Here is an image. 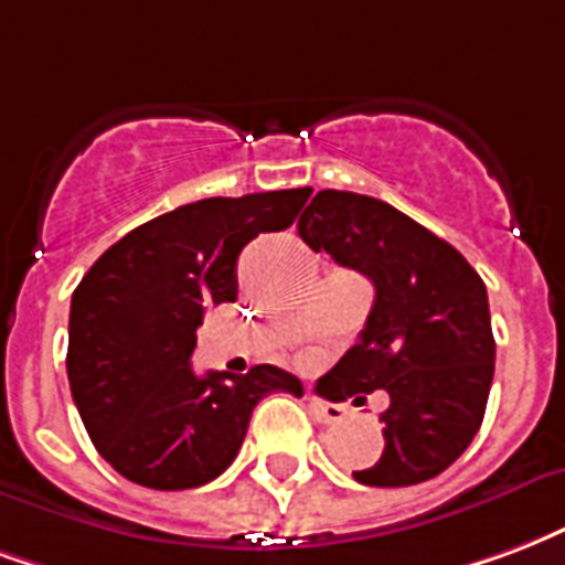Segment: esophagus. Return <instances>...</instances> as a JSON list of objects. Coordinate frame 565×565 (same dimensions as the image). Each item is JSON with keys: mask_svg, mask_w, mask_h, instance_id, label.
I'll list each match as a JSON object with an SVG mask.
<instances>
[{"mask_svg": "<svg viewBox=\"0 0 565 565\" xmlns=\"http://www.w3.org/2000/svg\"><path fill=\"white\" fill-rule=\"evenodd\" d=\"M308 411L315 416L317 422H326V425H332V422H341L347 416V411L341 404H332V401L317 398V395H308Z\"/></svg>", "mask_w": 565, "mask_h": 565, "instance_id": "34e87169", "label": "esophagus"}]
</instances>
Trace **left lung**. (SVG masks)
<instances>
[{
  "instance_id": "obj_1",
  "label": "left lung",
  "mask_w": 565,
  "mask_h": 565,
  "mask_svg": "<svg viewBox=\"0 0 565 565\" xmlns=\"http://www.w3.org/2000/svg\"><path fill=\"white\" fill-rule=\"evenodd\" d=\"M299 236L374 284L359 344L323 377L341 401H365L374 388L388 395L386 446L353 479L404 488L440 476L479 431L494 380L484 281L449 242L353 191H317Z\"/></svg>"
}]
</instances>
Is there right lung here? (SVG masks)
Instances as JSON below:
<instances>
[{
	"label": "right lung",
	"mask_w": 565,
	"mask_h": 565,
	"mask_svg": "<svg viewBox=\"0 0 565 565\" xmlns=\"http://www.w3.org/2000/svg\"><path fill=\"white\" fill-rule=\"evenodd\" d=\"M311 188L209 198L146 221L110 245L71 296L68 383L95 449L125 479L185 491L227 470L269 392L302 395L275 365L194 374L206 308L236 299V260L287 230Z\"/></svg>",
	"instance_id": "add662e5"
}]
</instances>
